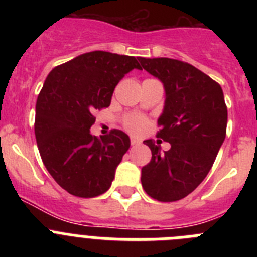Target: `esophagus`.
<instances>
[{"label": "esophagus", "mask_w": 257, "mask_h": 257, "mask_svg": "<svg viewBox=\"0 0 257 257\" xmlns=\"http://www.w3.org/2000/svg\"><path fill=\"white\" fill-rule=\"evenodd\" d=\"M140 144V142L138 139H135V138H133V139H131V145H139Z\"/></svg>", "instance_id": "34e87169"}]
</instances>
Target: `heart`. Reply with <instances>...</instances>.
<instances>
[{
    "instance_id": "1",
    "label": "heart",
    "mask_w": 257,
    "mask_h": 257,
    "mask_svg": "<svg viewBox=\"0 0 257 257\" xmlns=\"http://www.w3.org/2000/svg\"><path fill=\"white\" fill-rule=\"evenodd\" d=\"M147 126V119L142 115L131 114L124 118V127L133 134H140Z\"/></svg>"
}]
</instances>
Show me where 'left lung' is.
Wrapping results in <instances>:
<instances>
[{
	"label": "left lung",
	"instance_id": "left-lung-1",
	"mask_svg": "<svg viewBox=\"0 0 257 257\" xmlns=\"http://www.w3.org/2000/svg\"><path fill=\"white\" fill-rule=\"evenodd\" d=\"M139 61L165 88L157 136L171 144L161 152L158 142L144 140L152 160L142 169V185L157 201H179L205 180L225 139L224 94L219 83L188 63L169 58Z\"/></svg>",
	"mask_w": 257,
	"mask_h": 257
}]
</instances>
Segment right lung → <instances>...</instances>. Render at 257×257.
<instances>
[{
    "label": "right lung",
    "mask_w": 257,
    "mask_h": 257,
    "mask_svg": "<svg viewBox=\"0 0 257 257\" xmlns=\"http://www.w3.org/2000/svg\"><path fill=\"white\" fill-rule=\"evenodd\" d=\"M142 69L134 56L92 51L54 68L36 104L35 134L45 167L68 193L92 198L105 193L130 148V138L112 130L91 135L95 110L110 105L118 82Z\"/></svg>",
    "instance_id": "add662e5"
}]
</instances>
